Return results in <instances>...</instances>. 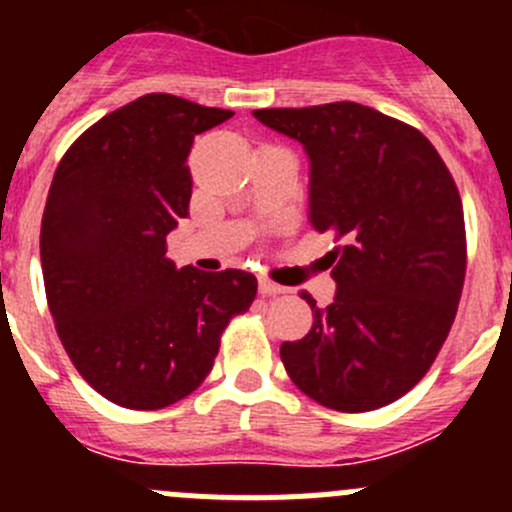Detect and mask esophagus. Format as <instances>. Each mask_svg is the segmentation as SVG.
I'll return each mask as SVG.
<instances>
[{
    "instance_id": "esophagus-1",
    "label": "esophagus",
    "mask_w": 512,
    "mask_h": 512,
    "mask_svg": "<svg viewBox=\"0 0 512 512\" xmlns=\"http://www.w3.org/2000/svg\"><path fill=\"white\" fill-rule=\"evenodd\" d=\"M257 285H260V294H265V297H275V294L287 292V287L277 285V282L267 280V277H260V282H257Z\"/></svg>"
}]
</instances>
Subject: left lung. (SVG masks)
<instances>
[{
    "label": "left lung",
    "mask_w": 512,
    "mask_h": 512,
    "mask_svg": "<svg viewBox=\"0 0 512 512\" xmlns=\"http://www.w3.org/2000/svg\"><path fill=\"white\" fill-rule=\"evenodd\" d=\"M252 116L302 143L309 220L332 230L337 294L299 342L289 379L322 406L374 411L411 391L446 342L466 277L456 183L426 136L354 101L262 108Z\"/></svg>",
    "instance_id": "left-lung-1"
}]
</instances>
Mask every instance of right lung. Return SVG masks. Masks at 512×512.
I'll return each instance as SVG.
<instances>
[{"label":"right lung","mask_w":512,"mask_h":512,"mask_svg":"<svg viewBox=\"0 0 512 512\" xmlns=\"http://www.w3.org/2000/svg\"><path fill=\"white\" fill-rule=\"evenodd\" d=\"M232 116L173 94L108 113L66 151L41 218L49 312L76 371L113 404L153 411L203 384L255 275L178 270L165 237L188 215L198 133Z\"/></svg>","instance_id":"obj_1"}]
</instances>
